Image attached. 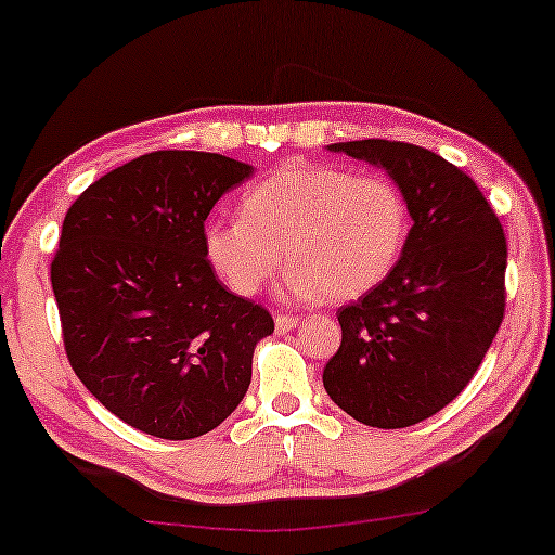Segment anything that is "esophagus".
Returning a JSON list of instances; mask_svg holds the SVG:
<instances>
[{
    "mask_svg": "<svg viewBox=\"0 0 555 555\" xmlns=\"http://www.w3.org/2000/svg\"><path fill=\"white\" fill-rule=\"evenodd\" d=\"M273 323H276V331L279 333L295 331L297 325H299V318L297 315H276V320H273Z\"/></svg>",
    "mask_w": 555,
    "mask_h": 555,
    "instance_id": "esophagus-1",
    "label": "esophagus"
}]
</instances>
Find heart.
Instances as JSON below:
<instances>
[{
	"label": "heart",
	"mask_w": 555,
	"mask_h": 555,
	"mask_svg": "<svg viewBox=\"0 0 555 555\" xmlns=\"http://www.w3.org/2000/svg\"><path fill=\"white\" fill-rule=\"evenodd\" d=\"M240 214L211 219L204 248L222 282L245 297L269 282L284 250L289 299L362 297L390 276L411 235L403 191L344 168L273 172L243 193Z\"/></svg>",
	"instance_id": "obj_1"
}]
</instances>
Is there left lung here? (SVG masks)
I'll return each mask as SVG.
<instances>
[{
    "mask_svg": "<svg viewBox=\"0 0 555 555\" xmlns=\"http://www.w3.org/2000/svg\"><path fill=\"white\" fill-rule=\"evenodd\" d=\"M328 150L383 168L413 227L390 276L338 310L323 385L357 422L403 429L452 403L483 362L504 318L506 237L473 178L437 152L387 139Z\"/></svg>",
    "mask_w": 555,
    "mask_h": 555,
    "instance_id": "8db88e82",
    "label": "left lung"
}]
</instances>
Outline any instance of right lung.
I'll return each mask as SVG.
<instances>
[{
    "instance_id": "add662e5",
    "label": "right lung",
    "mask_w": 555,
    "mask_h": 555,
    "mask_svg": "<svg viewBox=\"0 0 555 555\" xmlns=\"http://www.w3.org/2000/svg\"><path fill=\"white\" fill-rule=\"evenodd\" d=\"M250 176L253 165L214 152H150L66 211L51 263L66 357L133 429L202 437L248 392L273 318L214 276L204 222Z\"/></svg>"
}]
</instances>
